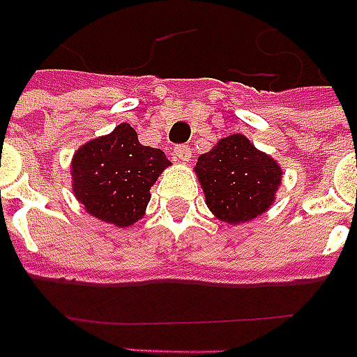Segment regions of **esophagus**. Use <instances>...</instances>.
Instances as JSON below:
<instances>
[{
	"instance_id": "obj_1",
	"label": "esophagus",
	"mask_w": 357,
	"mask_h": 357,
	"mask_svg": "<svg viewBox=\"0 0 357 357\" xmlns=\"http://www.w3.org/2000/svg\"><path fill=\"white\" fill-rule=\"evenodd\" d=\"M175 156L176 160H181V162H190V158H192V149H190L188 144H176Z\"/></svg>"
}]
</instances>
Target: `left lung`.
Here are the masks:
<instances>
[{
    "instance_id": "obj_1",
    "label": "left lung",
    "mask_w": 357,
    "mask_h": 357,
    "mask_svg": "<svg viewBox=\"0 0 357 357\" xmlns=\"http://www.w3.org/2000/svg\"><path fill=\"white\" fill-rule=\"evenodd\" d=\"M208 208L227 224L256 218L271 207L282 169L245 135H229L195 163Z\"/></svg>"
}]
</instances>
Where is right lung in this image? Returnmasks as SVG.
<instances>
[{"mask_svg":"<svg viewBox=\"0 0 357 357\" xmlns=\"http://www.w3.org/2000/svg\"><path fill=\"white\" fill-rule=\"evenodd\" d=\"M160 149L143 146L130 124L93 139L71 163L73 192L96 218L126 227L143 218L150 188L169 165Z\"/></svg>","mask_w":357,"mask_h":357,"instance_id":"1","label":"right lung"}]
</instances>
